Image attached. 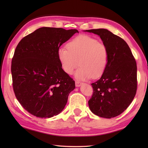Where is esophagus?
Listing matches in <instances>:
<instances>
[{
  "label": "esophagus",
  "instance_id": "34e87169",
  "mask_svg": "<svg viewBox=\"0 0 148 148\" xmlns=\"http://www.w3.org/2000/svg\"><path fill=\"white\" fill-rule=\"evenodd\" d=\"M81 84H82V83L79 82V81H76V87H79V86H81Z\"/></svg>",
  "mask_w": 148,
  "mask_h": 148
}]
</instances>
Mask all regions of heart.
Instances as JSON below:
<instances>
[{
    "mask_svg": "<svg viewBox=\"0 0 148 148\" xmlns=\"http://www.w3.org/2000/svg\"><path fill=\"white\" fill-rule=\"evenodd\" d=\"M57 55L62 70L67 74H73L79 64L81 67L75 77L83 81L101 77L109 60L106 47L97 39L85 35L72 39L67 43V48L58 49Z\"/></svg>",
    "mask_w": 148,
    "mask_h": 148,
    "instance_id": "heart-1",
    "label": "heart"
}]
</instances>
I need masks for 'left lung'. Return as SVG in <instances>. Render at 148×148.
Instances as JSON below:
<instances>
[{"label": "left lung", "instance_id": "8db88e82", "mask_svg": "<svg viewBox=\"0 0 148 148\" xmlns=\"http://www.w3.org/2000/svg\"><path fill=\"white\" fill-rule=\"evenodd\" d=\"M84 31L98 35L109 53L104 73L92 84L93 93L88 101L90 109L100 117H116L127 109L136 94V60L127 43L108 30Z\"/></svg>", "mask_w": 148, "mask_h": 148}]
</instances>
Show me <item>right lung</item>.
Returning a JSON list of instances; mask_svg holds the SVG:
<instances>
[{"instance_id": "obj_1", "label": "right lung", "mask_w": 148, "mask_h": 148, "mask_svg": "<svg viewBox=\"0 0 148 148\" xmlns=\"http://www.w3.org/2000/svg\"><path fill=\"white\" fill-rule=\"evenodd\" d=\"M76 29L41 27L22 39L12 59L16 97L30 114L41 118L60 113L75 82L62 70L58 50Z\"/></svg>"}]
</instances>
